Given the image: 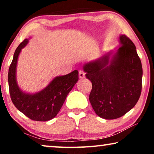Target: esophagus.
Instances as JSON below:
<instances>
[{"label":"esophagus","instance_id":"esophagus-1","mask_svg":"<svg viewBox=\"0 0 154 154\" xmlns=\"http://www.w3.org/2000/svg\"><path fill=\"white\" fill-rule=\"evenodd\" d=\"M79 79H83V78H85V73L83 71L80 70L79 72Z\"/></svg>","mask_w":154,"mask_h":154}]
</instances>
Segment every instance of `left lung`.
Instances as JSON below:
<instances>
[{"instance_id": "left-lung-1", "label": "left lung", "mask_w": 154, "mask_h": 154, "mask_svg": "<svg viewBox=\"0 0 154 154\" xmlns=\"http://www.w3.org/2000/svg\"><path fill=\"white\" fill-rule=\"evenodd\" d=\"M120 45L83 65L85 76L92 82L89 100L96 114L116 119L135 106L142 91V66L134 44L125 35Z\"/></svg>"}]
</instances>
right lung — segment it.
<instances>
[{
    "label": "right lung",
    "instance_id": "add662e5",
    "mask_svg": "<svg viewBox=\"0 0 154 154\" xmlns=\"http://www.w3.org/2000/svg\"><path fill=\"white\" fill-rule=\"evenodd\" d=\"M25 39L14 53L8 71V85L12 102L19 111L31 120L48 121L56 116L60 111L67 94L79 81V71L56 76L45 88L36 93L25 92L19 87L16 71L19 55L22 49L29 43Z\"/></svg>",
    "mask_w": 154,
    "mask_h": 154
}]
</instances>
